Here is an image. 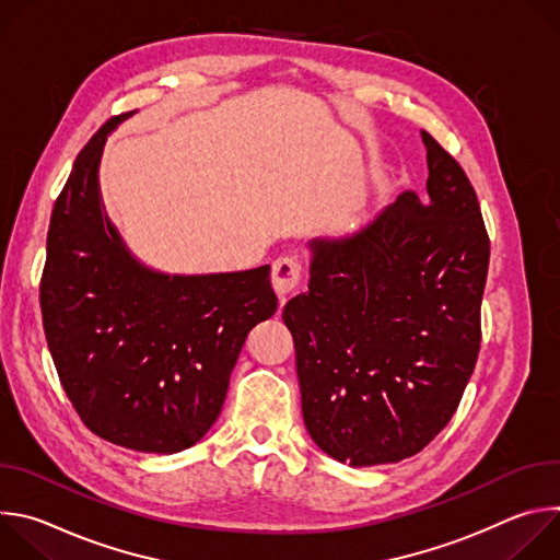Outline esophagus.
<instances>
[{"label": "esophagus", "instance_id": "esophagus-1", "mask_svg": "<svg viewBox=\"0 0 560 560\" xmlns=\"http://www.w3.org/2000/svg\"><path fill=\"white\" fill-rule=\"evenodd\" d=\"M301 281V264L292 257H281L272 264V288L279 294L281 303L290 292L299 288Z\"/></svg>", "mask_w": 560, "mask_h": 560}]
</instances>
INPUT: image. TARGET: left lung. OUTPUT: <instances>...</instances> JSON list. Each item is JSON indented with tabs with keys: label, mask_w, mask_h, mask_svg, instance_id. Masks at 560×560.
<instances>
[{
	"label": "left lung",
	"mask_w": 560,
	"mask_h": 560,
	"mask_svg": "<svg viewBox=\"0 0 560 560\" xmlns=\"http://www.w3.org/2000/svg\"><path fill=\"white\" fill-rule=\"evenodd\" d=\"M423 199L318 236L307 292L283 307L307 434L350 467L398 463L452 419L481 348L490 238L456 159L421 130Z\"/></svg>",
	"instance_id": "1"
}]
</instances>
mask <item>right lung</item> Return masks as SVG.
<instances>
[{
  "instance_id": "add662e5",
  "label": "right lung",
  "mask_w": 560,
  "mask_h": 560,
  "mask_svg": "<svg viewBox=\"0 0 560 560\" xmlns=\"http://www.w3.org/2000/svg\"><path fill=\"white\" fill-rule=\"evenodd\" d=\"M108 119L55 201L39 303L50 357L84 425L115 445L175 454L217 421L248 332L277 312L270 266L166 275L143 266L106 214Z\"/></svg>"
}]
</instances>
